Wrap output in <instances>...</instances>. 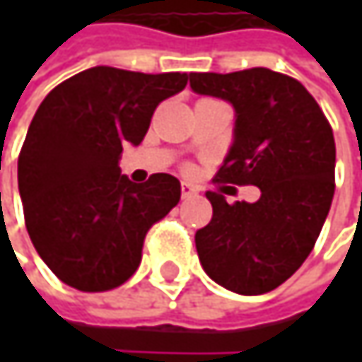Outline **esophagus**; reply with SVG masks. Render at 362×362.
Masks as SVG:
<instances>
[{
  "label": "esophagus",
  "mask_w": 362,
  "mask_h": 362,
  "mask_svg": "<svg viewBox=\"0 0 362 362\" xmlns=\"http://www.w3.org/2000/svg\"><path fill=\"white\" fill-rule=\"evenodd\" d=\"M180 188H182V199H190V197H194V194L199 192V190H197L192 184H188V182H182Z\"/></svg>",
  "instance_id": "esophagus-1"
}]
</instances>
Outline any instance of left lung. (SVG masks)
<instances>
[{
  "label": "left lung",
  "instance_id": "left-lung-1",
  "mask_svg": "<svg viewBox=\"0 0 362 362\" xmlns=\"http://www.w3.org/2000/svg\"><path fill=\"white\" fill-rule=\"evenodd\" d=\"M188 79L197 94L228 100L237 112L235 142L216 182L253 184L262 192L255 203L205 192L214 216L194 235L201 266L235 293L272 291L304 264L325 224L335 192L333 129L289 75L255 66Z\"/></svg>",
  "mask_w": 362,
  "mask_h": 362
}]
</instances>
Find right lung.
Here are the masks:
<instances>
[{
	"label": "right lung",
	"instance_id": "add662e5",
	"mask_svg": "<svg viewBox=\"0 0 362 362\" xmlns=\"http://www.w3.org/2000/svg\"><path fill=\"white\" fill-rule=\"evenodd\" d=\"M186 73L92 66L39 105L18 155V190L37 253L66 285L96 293L140 266L148 228L180 201V182L121 176L123 146L140 144L153 112L184 90Z\"/></svg>",
	"mask_w": 362,
	"mask_h": 362
}]
</instances>
